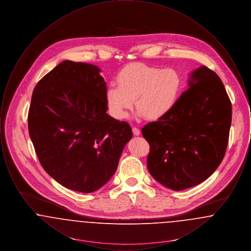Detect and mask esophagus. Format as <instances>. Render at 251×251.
I'll return each instance as SVG.
<instances>
[{
	"mask_svg": "<svg viewBox=\"0 0 251 251\" xmlns=\"http://www.w3.org/2000/svg\"><path fill=\"white\" fill-rule=\"evenodd\" d=\"M132 132H133V134H134L135 136L140 135V131H139V129H137V128H135V127H133V128H132Z\"/></svg>",
	"mask_w": 251,
	"mask_h": 251,
	"instance_id": "esophagus-1",
	"label": "esophagus"
}]
</instances>
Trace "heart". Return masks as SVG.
<instances>
[{
    "mask_svg": "<svg viewBox=\"0 0 251 251\" xmlns=\"http://www.w3.org/2000/svg\"><path fill=\"white\" fill-rule=\"evenodd\" d=\"M117 82L118 85L108 86L105 99L111 115L118 120L127 118L134 100L136 118L160 120L176 105L182 89V78L177 70L142 63L125 67Z\"/></svg>",
    "mask_w": 251,
    "mask_h": 251,
    "instance_id": "1",
    "label": "heart"
}]
</instances>
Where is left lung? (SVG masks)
I'll return each instance as SVG.
<instances>
[{"label":"left lung","instance_id":"left-lung-1","mask_svg":"<svg viewBox=\"0 0 251 251\" xmlns=\"http://www.w3.org/2000/svg\"><path fill=\"white\" fill-rule=\"evenodd\" d=\"M188 89L167 116L148 123L151 175L174 191L208 179L222 162L231 123V103L215 72L201 66L189 74Z\"/></svg>","mask_w":251,"mask_h":251}]
</instances>
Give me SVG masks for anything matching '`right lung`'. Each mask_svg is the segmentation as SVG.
<instances>
[{
	"instance_id": "obj_1",
	"label": "right lung",
	"mask_w": 251,
	"mask_h": 251,
	"mask_svg": "<svg viewBox=\"0 0 251 251\" xmlns=\"http://www.w3.org/2000/svg\"><path fill=\"white\" fill-rule=\"evenodd\" d=\"M99 67L66 60L35 87L28 129L49 175L74 191L91 193L115 174L132 131L107 113Z\"/></svg>"
}]
</instances>
